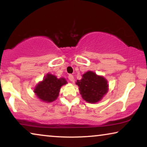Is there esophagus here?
I'll return each mask as SVG.
<instances>
[{"mask_svg": "<svg viewBox=\"0 0 147 147\" xmlns=\"http://www.w3.org/2000/svg\"><path fill=\"white\" fill-rule=\"evenodd\" d=\"M68 78H69V80H70L71 82H74V76L72 75H69V76H68Z\"/></svg>", "mask_w": 147, "mask_h": 147, "instance_id": "34e87169", "label": "esophagus"}]
</instances>
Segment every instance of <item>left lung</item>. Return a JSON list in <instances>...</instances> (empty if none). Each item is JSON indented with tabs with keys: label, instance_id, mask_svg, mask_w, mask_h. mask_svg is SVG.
<instances>
[{
	"label": "left lung",
	"instance_id": "obj_1",
	"mask_svg": "<svg viewBox=\"0 0 147 147\" xmlns=\"http://www.w3.org/2000/svg\"><path fill=\"white\" fill-rule=\"evenodd\" d=\"M76 84L79 86L82 98L89 103L99 102L108 90L107 80L92 71L84 74L82 80H78Z\"/></svg>",
	"mask_w": 147,
	"mask_h": 147
}]
</instances>
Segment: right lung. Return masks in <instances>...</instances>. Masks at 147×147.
Returning a JSON list of instances; mask_svg holds the SVG:
<instances>
[{
    "label": "right lung",
    "mask_w": 147,
    "mask_h": 147,
    "mask_svg": "<svg viewBox=\"0 0 147 147\" xmlns=\"http://www.w3.org/2000/svg\"><path fill=\"white\" fill-rule=\"evenodd\" d=\"M67 83L65 78L58 79L54 75L47 74L43 81L37 84L34 92L42 101L51 102L57 99L61 87Z\"/></svg>",
    "instance_id": "1"
}]
</instances>
